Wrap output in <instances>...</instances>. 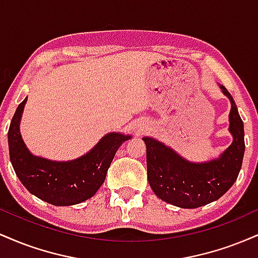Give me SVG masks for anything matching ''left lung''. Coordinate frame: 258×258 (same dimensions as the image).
<instances>
[{"mask_svg": "<svg viewBox=\"0 0 258 258\" xmlns=\"http://www.w3.org/2000/svg\"><path fill=\"white\" fill-rule=\"evenodd\" d=\"M222 93L229 99V127L233 137L218 158L194 162L152 137H143L147 147L148 182L158 198L182 209H197L218 200L234 184L240 172L245 153L244 122L233 97L224 86Z\"/></svg>", "mask_w": 258, "mask_h": 258, "instance_id": "left-lung-1", "label": "left lung"}]
</instances>
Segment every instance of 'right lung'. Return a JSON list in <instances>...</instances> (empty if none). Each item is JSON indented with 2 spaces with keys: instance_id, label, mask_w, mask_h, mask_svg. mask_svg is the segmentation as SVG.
<instances>
[{
  "instance_id": "1",
  "label": "right lung",
  "mask_w": 258,
  "mask_h": 258,
  "mask_svg": "<svg viewBox=\"0 0 258 258\" xmlns=\"http://www.w3.org/2000/svg\"><path fill=\"white\" fill-rule=\"evenodd\" d=\"M28 97L18 105L8 130L12 166L23 185L38 199L54 206H72L93 197L104 183L117 149L131 135L106 133L90 152L69 161L34 155L20 133V121Z\"/></svg>"
}]
</instances>
